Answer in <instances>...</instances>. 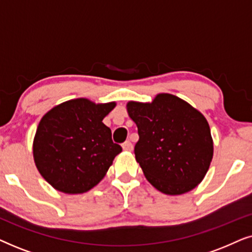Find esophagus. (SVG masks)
<instances>
[{
  "label": "esophagus",
  "mask_w": 252,
  "mask_h": 252,
  "mask_svg": "<svg viewBox=\"0 0 252 252\" xmlns=\"http://www.w3.org/2000/svg\"><path fill=\"white\" fill-rule=\"evenodd\" d=\"M132 149H133V144L130 143V141H126V142L123 143V150L130 151Z\"/></svg>",
  "instance_id": "1"
}]
</instances>
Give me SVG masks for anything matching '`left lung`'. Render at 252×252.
Here are the masks:
<instances>
[{"instance_id":"8db88e82","label":"left lung","mask_w":252,"mask_h":252,"mask_svg":"<svg viewBox=\"0 0 252 252\" xmlns=\"http://www.w3.org/2000/svg\"><path fill=\"white\" fill-rule=\"evenodd\" d=\"M127 112L136 124V161L147 180L167 195L194 189L208 172L213 141L208 120L178 96L158 94L151 103L130 101Z\"/></svg>"}]
</instances>
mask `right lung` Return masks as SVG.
Wrapping results in <instances>:
<instances>
[{
    "instance_id": "right-lung-1",
    "label": "right lung",
    "mask_w": 252,
    "mask_h": 252,
    "mask_svg": "<svg viewBox=\"0 0 252 252\" xmlns=\"http://www.w3.org/2000/svg\"><path fill=\"white\" fill-rule=\"evenodd\" d=\"M116 102L70 99L40 120L33 157L44 180L58 191L82 194L105 177L122 147L112 142L111 129L102 123Z\"/></svg>"
}]
</instances>
